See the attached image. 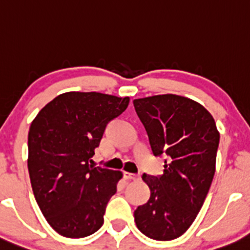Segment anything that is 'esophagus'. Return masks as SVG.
I'll return each mask as SVG.
<instances>
[{
    "instance_id": "34e87169",
    "label": "esophagus",
    "mask_w": 250,
    "mask_h": 250,
    "mask_svg": "<svg viewBox=\"0 0 250 250\" xmlns=\"http://www.w3.org/2000/svg\"><path fill=\"white\" fill-rule=\"evenodd\" d=\"M123 176H125V179H138V177H140V174H136V173H131V172H123Z\"/></svg>"
}]
</instances>
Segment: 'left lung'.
Masks as SVG:
<instances>
[{
    "label": "left lung",
    "instance_id": "8db88e82",
    "mask_svg": "<svg viewBox=\"0 0 250 250\" xmlns=\"http://www.w3.org/2000/svg\"><path fill=\"white\" fill-rule=\"evenodd\" d=\"M152 154L164 155V173L142 179L150 198L134 212L144 235L169 241L188 230L199 213L215 172L219 135L214 119L200 104L174 94L134 100Z\"/></svg>",
    "mask_w": 250,
    "mask_h": 250
}]
</instances>
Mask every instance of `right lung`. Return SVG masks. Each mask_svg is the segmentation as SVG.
<instances>
[{
  "label": "right lung",
  "instance_id": "obj_1",
  "mask_svg": "<svg viewBox=\"0 0 250 250\" xmlns=\"http://www.w3.org/2000/svg\"><path fill=\"white\" fill-rule=\"evenodd\" d=\"M128 104L129 98L68 92L49 102L30 125L32 191L46 221L60 235L85 237L104 224L122 172L91 162L107 125Z\"/></svg>",
  "mask_w": 250,
  "mask_h": 250
}]
</instances>
